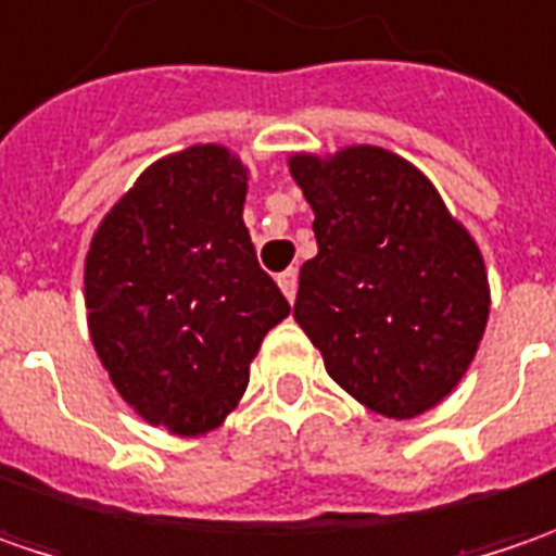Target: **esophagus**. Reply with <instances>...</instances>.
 <instances>
[{"label": "esophagus", "mask_w": 556, "mask_h": 556, "mask_svg": "<svg viewBox=\"0 0 556 556\" xmlns=\"http://www.w3.org/2000/svg\"><path fill=\"white\" fill-rule=\"evenodd\" d=\"M278 288H281L285 296L293 303V296H296V268H288V271L278 275Z\"/></svg>", "instance_id": "obj_1"}]
</instances>
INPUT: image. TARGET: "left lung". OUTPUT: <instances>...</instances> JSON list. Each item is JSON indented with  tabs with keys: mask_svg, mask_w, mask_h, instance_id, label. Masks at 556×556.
Returning <instances> with one entry per match:
<instances>
[{
	"mask_svg": "<svg viewBox=\"0 0 556 556\" xmlns=\"http://www.w3.org/2000/svg\"><path fill=\"white\" fill-rule=\"evenodd\" d=\"M319 253L293 319L350 397L413 419L466 375L485 334V260L431 181L381 147L291 155Z\"/></svg>",
	"mask_w": 556,
	"mask_h": 556,
	"instance_id": "8db88e82",
	"label": "left lung"
}]
</instances>
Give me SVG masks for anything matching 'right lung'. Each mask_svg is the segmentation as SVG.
<instances>
[{"label":"right lung","instance_id":"1","mask_svg":"<svg viewBox=\"0 0 556 556\" xmlns=\"http://www.w3.org/2000/svg\"><path fill=\"white\" fill-rule=\"evenodd\" d=\"M247 168L200 143L153 162L112 206L84 265L99 363L150 426L206 434L291 306L243 225Z\"/></svg>","mask_w":556,"mask_h":556}]
</instances>
